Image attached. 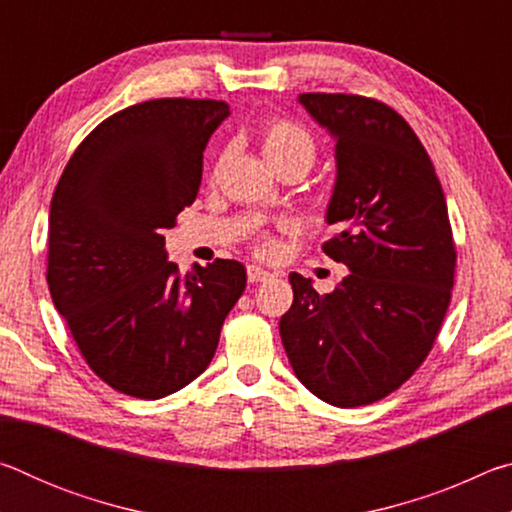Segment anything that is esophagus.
Returning <instances> with one entry per match:
<instances>
[{
  "instance_id": "34e87169",
  "label": "esophagus",
  "mask_w": 512,
  "mask_h": 512,
  "mask_svg": "<svg viewBox=\"0 0 512 512\" xmlns=\"http://www.w3.org/2000/svg\"><path fill=\"white\" fill-rule=\"evenodd\" d=\"M246 273H248V282H264V280H268V277H271V273H268L266 268L255 266V264H250L246 268Z\"/></svg>"
}]
</instances>
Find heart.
Here are the masks:
<instances>
[{"instance_id": "obj_1", "label": "heart", "mask_w": 512, "mask_h": 512, "mask_svg": "<svg viewBox=\"0 0 512 512\" xmlns=\"http://www.w3.org/2000/svg\"><path fill=\"white\" fill-rule=\"evenodd\" d=\"M259 151H262L264 160L271 164V169H280L284 164H307L316 158V144L305 128L298 126L296 121L289 119H268L266 124L259 128ZM225 155H221L214 167V176L223 167ZM284 232L291 230L289 223L282 225ZM255 253L259 257H275L280 253V241L275 237L266 235L255 241Z\"/></svg>"}]
</instances>
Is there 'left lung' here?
Masks as SVG:
<instances>
[{
  "mask_svg": "<svg viewBox=\"0 0 512 512\" xmlns=\"http://www.w3.org/2000/svg\"><path fill=\"white\" fill-rule=\"evenodd\" d=\"M298 101L336 140L325 255L350 268L332 293L289 275L280 336L296 377L352 409L397 391L427 359L452 300L456 246L443 187L404 117L359 94Z\"/></svg>",
  "mask_w": 512,
  "mask_h": 512,
  "instance_id": "8db88e82",
  "label": "left lung"
}]
</instances>
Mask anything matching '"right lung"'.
Masks as SVG:
<instances>
[{
	"mask_svg": "<svg viewBox=\"0 0 512 512\" xmlns=\"http://www.w3.org/2000/svg\"><path fill=\"white\" fill-rule=\"evenodd\" d=\"M228 115L214 99L119 110L79 144L51 198V300L94 375L124 395L160 400L201 375L246 289L235 259L183 277L162 237L196 201L203 151Z\"/></svg>",
	"mask_w": 512,
	"mask_h": 512,
	"instance_id": "right-lung-1",
	"label": "right lung"
}]
</instances>
